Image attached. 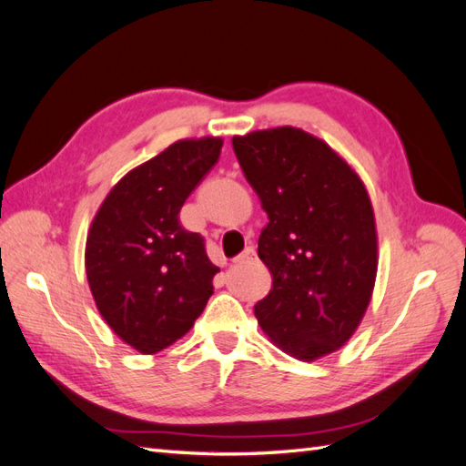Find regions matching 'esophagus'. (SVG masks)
<instances>
[{"label":"esophagus","instance_id":"esophagus-1","mask_svg":"<svg viewBox=\"0 0 466 466\" xmlns=\"http://www.w3.org/2000/svg\"><path fill=\"white\" fill-rule=\"evenodd\" d=\"M252 260H257V252L252 247H247L241 255L235 258V262H252Z\"/></svg>","mask_w":466,"mask_h":466}]
</instances>
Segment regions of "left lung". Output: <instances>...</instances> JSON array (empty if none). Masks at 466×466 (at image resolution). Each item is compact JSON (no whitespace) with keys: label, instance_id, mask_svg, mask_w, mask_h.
I'll use <instances>...</instances> for the list:
<instances>
[{"label":"left lung","instance_id":"obj_1","mask_svg":"<svg viewBox=\"0 0 466 466\" xmlns=\"http://www.w3.org/2000/svg\"><path fill=\"white\" fill-rule=\"evenodd\" d=\"M268 225L258 257L272 289L255 305L270 340L313 361L344 346L371 301L377 231L361 178L322 139L291 126L233 137Z\"/></svg>","mask_w":466,"mask_h":466}]
</instances>
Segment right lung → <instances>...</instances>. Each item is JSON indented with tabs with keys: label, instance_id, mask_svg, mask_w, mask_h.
I'll return each instance as SVG.
<instances>
[{
	"label": "right lung",
	"instance_id": "right-lung-1",
	"mask_svg": "<svg viewBox=\"0 0 466 466\" xmlns=\"http://www.w3.org/2000/svg\"><path fill=\"white\" fill-rule=\"evenodd\" d=\"M223 139H180L118 180L91 223L86 270L98 313L142 354L185 336L214 293L219 268L204 237L178 221L219 159Z\"/></svg>",
	"mask_w": 466,
	"mask_h": 466
}]
</instances>
